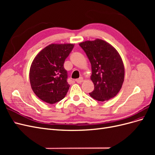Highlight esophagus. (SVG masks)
Returning a JSON list of instances; mask_svg holds the SVG:
<instances>
[{
  "mask_svg": "<svg viewBox=\"0 0 155 155\" xmlns=\"http://www.w3.org/2000/svg\"><path fill=\"white\" fill-rule=\"evenodd\" d=\"M83 78H81V77L79 78V79H76V82L78 83H81L83 82Z\"/></svg>",
  "mask_w": 155,
  "mask_h": 155,
  "instance_id": "1",
  "label": "esophagus"
}]
</instances>
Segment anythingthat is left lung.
Returning <instances> with one entry per match:
<instances>
[{"label":"left lung","instance_id":"8db88e82","mask_svg":"<svg viewBox=\"0 0 155 155\" xmlns=\"http://www.w3.org/2000/svg\"><path fill=\"white\" fill-rule=\"evenodd\" d=\"M90 61L91 79L94 90L89 93L99 101L113 98L119 92L124 81V65L119 53L107 42L97 39L79 43Z\"/></svg>","mask_w":155,"mask_h":155}]
</instances>
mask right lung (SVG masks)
Wrapping results in <instances>:
<instances>
[{
	"mask_svg": "<svg viewBox=\"0 0 155 155\" xmlns=\"http://www.w3.org/2000/svg\"><path fill=\"white\" fill-rule=\"evenodd\" d=\"M74 46L51 44L35 56L30 67V81L33 91L41 100L54 104L67 95L70 85L63 64Z\"/></svg>",
	"mask_w": 155,
	"mask_h": 155,
	"instance_id": "obj_1",
	"label": "right lung"
}]
</instances>
